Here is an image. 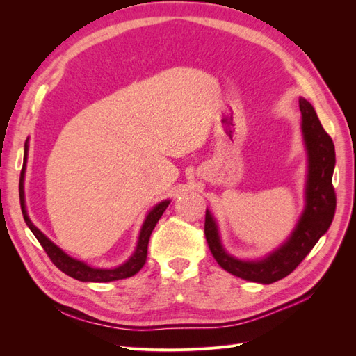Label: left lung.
Segmentation results:
<instances>
[{
  "mask_svg": "<svg viewBox=\"0 0 356 356\" xmlns=\"http://www.w3.org/2000/svg\"><path fill=\"white\" fill-rule=\"evenodd\" d=\"M303 118V135L309 152V178L306 188V209L289 241L263 261H239L225 254L220 243L217 225L207 209L204 238L217 263L234 276L246 281L272 284L289 273L305 260L319 238L331 225L336 212V191L332 187V170L336 152L331 136L324 131L319 118L306 99H300Z\"/></svg>",
  "mask_w": 356,
  "mask_h": 356,
  "instance_id": "obj_1",
  "label": "left lung"
}]
</instances>
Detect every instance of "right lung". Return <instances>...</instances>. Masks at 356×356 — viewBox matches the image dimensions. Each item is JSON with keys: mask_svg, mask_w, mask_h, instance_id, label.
Listing matches in <instances>:
<instances>
[{"mask_svg": "<svg viewBox=\"0 0 356 356\" xmlns=\"http://www.w3.org/2000/svg\"><path fill=\"white\" fill-rule=\"evenodd\" d=\"M25 163H26V144H25V161H24L22 170H20V179H19L20 208H22L24 220H25L26 225L31 229V232L34 233L37 241L42 246V250L46 251L47 257L50 258V261L55 264L60 272H63L65 275H68L74 279H77V281H81V282H111V281H118V279L131 277V276L136 275L139 270H141V268L145 264V261H147V250H148L149 236H152V232L154 230L157 221L160 220V217L163 215L165 209L168 208L169 200L159 203L157 207H154V209L147 215L145 222H144L143 229H141V234H139L136 251L124 264L118 266L115 268H111V270H104V268H93V267L86 266L84 263L77 261V260H74V258L68 257L62 250H59V248L55 243H51L46 238V236L42 234L28 218L26 209H25V197H24Z\"/></svg>", "mask_w": 356, "mask_h": 356, "instance_id": "add662e5", "label": "right lung"}]
</instances>
